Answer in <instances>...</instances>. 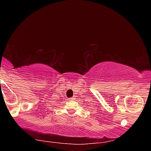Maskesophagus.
Here are the masks:
<instances>
[{
  "mask_svg": "<svg viewBox=\"0 0 151 151\" xmlns=\"http://www.w3.org/2000/svg\"><path fill=\"white\" fill-rule=\"evenodd\" d=\"M75 98L73 97H71V98H69V101H74V100H75Z\"/></svg>",
  "mask_w": 151,
  "mask_h": 151,
  "instance_id": "34e87169",
  "label": "esophagus"
}]
</instances>
